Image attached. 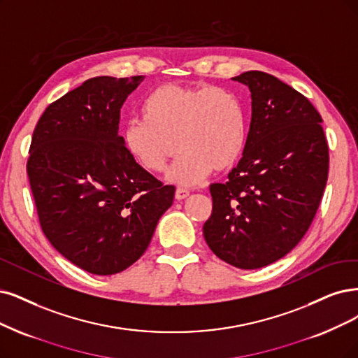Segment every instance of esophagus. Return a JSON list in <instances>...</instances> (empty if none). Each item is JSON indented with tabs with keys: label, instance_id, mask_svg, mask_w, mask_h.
Listing matches in <instances>:
<instances>
[{
	"label": "esophagus",
	"instance_id": "esophagus-1",
	"mask_svg": "<svg viewBox=\"0 0 358 358\" xmlns=\"http://www.w3.org/2000/svg\"><path fill=\"white\" fill-rule=\"evenodd\" d=\"M189 196H190V192L186 190V189H177V190H176V199H177V201L187 199Z\"/></svg>",
	"mask_w": 358,
	"mask_h": 358
}]
</instances>
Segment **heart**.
I'll return each instance as SVG.
<instances>
[{"label":"heart","mask_w":358,"mask_h":358,"mask_svg":"<svg viewBox=\"0 0 358 358\" xmlns=\"http://www.w3.org/2000/svg\"><path fill=\"white\" fill-rule=\"evenodd\" d=\"M141 119L125 124L122 145L144 171L162 172L172 144L181 153L166 181L196 186L210 172L231 168L245 149L246 125L241 101L221 87L164 84L140 106Z\"/></svg>","instance_id":"heart-1"}]
</instances>
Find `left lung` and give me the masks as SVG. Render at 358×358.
<instances>
[{"label": "left lung", "instance_id": "8db88e82", "mask_svg": "<svg viewBox=\"0 0 358 358\" xmlns=\"http://www.w3.org/2000/svg\"><path fill=\"white\" fill-rule=\"evenodd\" d=\"M231 79L249 88L252 117L229 181L210 184L203 236L220 259L255 270L283 258L307 233L326 187L329 148L320 113L301 92L259 71Z\"/></svg>", "mask_w": 358, "mask_h": 358}]
</instances>
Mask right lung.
I'll list each match as a JSON object with an SVG mask.
<instances>
[{
  "instance_id": "obj_1",
  "label": "right lung",
  "mask_w": 358,
  "mask_h": 358,
  "mask_svg": "<svg viewBox=\"0 0 358 358\" xmlns=\"http://www.w3.org/2000/svg\"><path fill=\"white\" fill-rule=\"evenodd\" d=\"M141 76H96L51 103L35 127L28 176L41 229L59 254L112 275L148 249L174 201L127 155L121 108Z\"/></svg>"
}]
</instances>
